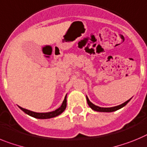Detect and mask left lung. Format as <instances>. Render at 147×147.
Masks as SVG:
<instances>
[{
    "label": "left lung",
    "instance_id": "1",
    "mask_svg": "<svg viewBox=\"0 0 147 147\" xmlns=\"http://www.w3.org/2000/svg\"><path fill=\"white\" fill-rule=\"evenodd\" d=\"M86 100H87L88 105H89V107H91V108L93 109V110L98 111V112H114V111L118 110V109H121V108H122V107H124L125 105H127V103H128V102L130 100V99H129V100H127V101L125 102V103H123V104H121V105L117 106V107H109V108H104V107H98V106H95V104H93L92 103H91V102L89 101V98H88L87 97H86Z\"/></svg>",
    "mask_w": 147,
    "mask_h": 147
}]
</instances>
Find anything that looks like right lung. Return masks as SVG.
<instances>
[{
  "mask_svg": "<svg viewBox=\"0 0 147 147\" xmlns=\"http://www.w3.org/2000/svg\"><path fill=\"white\" fill-rule=\"evenodd\" d=\"M20 107V109L22 111H24L25 113H26L29 115L32 116V117H34L35 118H40V119H47V118H53V117H56V116L59 115L60 114H61L63 111L65 110L66 107V95L65 97L64 100L63 101V104L61 106L60 108H58V109L53 111V112H46V113H38V112H32V111L28 110V109H24L22 107Z\"/></svg>",
  "mask_w": 147,
  "mask_h": 147,
  "instance_id": "add662e5",
  "label": "right lung"
}]
</instances>
